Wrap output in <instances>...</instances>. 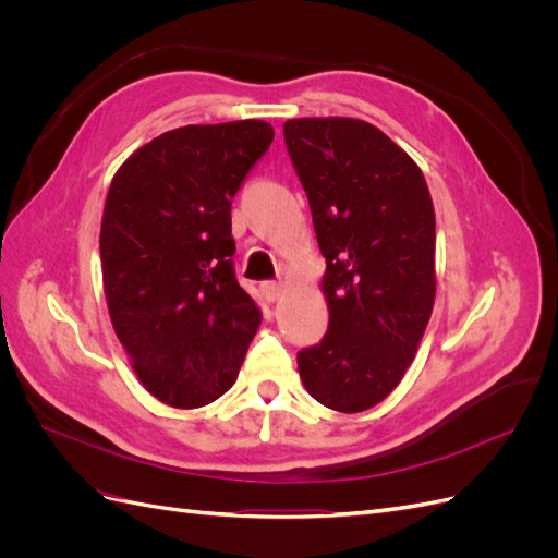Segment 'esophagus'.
<instances>
[{
	"label": "esophagus",
	"instance_id": "esophagus-1",
	"mask_svg": "<svg viewBox=\"0 0 558 558\" xmlns=\"http://www.w3.org/2000/svg\"><path fill=\"white\" fill-rule=\"evenodd\" d=\"M263 293H265V298H267L269 302H275V300H279V295L283 293V283H281V281H265V283H263Z\"/></svg>",
	"mask_w": 558,
	"mask_h": 558
}]
</instances>
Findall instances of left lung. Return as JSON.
<instances>
[{"label":"left lung","instance_id":"left-lung-1","mask_svg":"<svg viewBox=\"0 0 558 558\" xmlns=\"http://www.w3.org/2000/svg\"><path fill=\"white\" fill-rule=\"evenodd\" d=\"M283 140L307 193L328 332L298 353L312 398L353 414L414 361L435 302V211L418 165L359 118H293Z\"/></svg>","mask_w":558,"mask_h":558}]
</instances>
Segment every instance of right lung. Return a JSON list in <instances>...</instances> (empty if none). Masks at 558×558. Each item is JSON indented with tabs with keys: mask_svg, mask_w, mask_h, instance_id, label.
Segmentation results:
<instances>
[{
	"mask_svg": "<svg viewBox=\"0 0 558 558\" xmlns=\"http://www.w3.org/2000/svg\"><path fill=\"white\" fill-rule=\"evenodd\" d=\"M272 140L265 121L177 128L134 150L109 185V316L146 391L172 408L221 398L260 326L234 277L230 207Z\"/></svg>",
	"mask_w": 558,
	"mask_h": 558,
	"instance_id": "right-lung-1",
	"label": "right lung"
}]
</instances>
